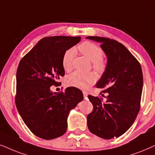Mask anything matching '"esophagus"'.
Listing matches in <instances>:
<instances>
[{
    "instance_id": "obj_1",
    "label": "esophagus",
    "mask_w": 155,
    "mask_h": 155,
    "mask_svg": "<svg viewBox=\"0 0 155 155\" xmlns=\"http://www.w3.org/2000/svg\"><path fill=\"white\" fill-rule=\"evenodd\" d=\"M83 95H84V98H86V97L88 96V93H87V91H83Z\"/></svg>"
}]
</instances>
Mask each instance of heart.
Instances as JSON below:
<instances>
[{
    "mask_svg": "<svg viewBox=\"0 0 155 155\" xmlns=\"http://www.w3.org/2000/svg\"><path fill=\"white\" fill-rule=\"evenodd\" d=\"M78 49L82 54L92 61V67L95 71L102 73L106 69L107 64L103 58L104 51L100 47L94 43L88 42H82L78 47ZM76 51L74 49H69L65 51L62 57L63 69L65 71L69 72L73 69V60ZM96 81V76L93 73H82L75 71L67 76L66 82L67 85L81 89H85L92 86Z\"/></svg>",
    "mask_w": 155,
    "mask_h": 155,
    "instance_id": "obj_1",
    "label": "heart"
}]
</instances>
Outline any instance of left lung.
<instances>
[{"label": "left lung", "mask_w": 155, "mask_h": 155, "mask_svg": "<svg viewBox=\"0 0 155 155\" xmlns=\"http://www.w3.org/2000/svg\"><path fill=\"white\" fill-rule=\"evenodd\" d=\"M87 39L101 43L108 61L106 71L96 84L101 97L88 95L93 104L87 115L90 132L99 137L110 140L123 135L135 122L140 109L143 86L141 65L121 43L101 37Z\"/></svg>", "instance_id": "1"}]
</instances>
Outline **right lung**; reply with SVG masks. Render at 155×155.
Wrapping results in <instances>:
<instances>
[{
    "label": "right lung",
    "instance_id": "obj_1",
    "mask_svg": "<svg viewBox=\"0 0 155 155\" xmlns=\"http://www.w3.org/2000/svg\"><path fill=\"white\" fill-rule=\"evenodd\" d=\"M81 37H46L20 60L16 74L15 105L22 120L32 133L45 140L63 135L67 131L69 110L83 100L82 91L68 87L52 92L64 76L62 57Z\"/></svg>",
    "mask_w": 155,
    "mask_h": 155
}]
</instances>
